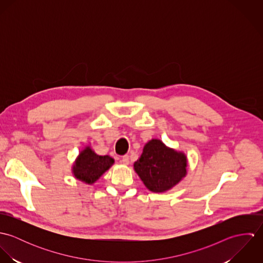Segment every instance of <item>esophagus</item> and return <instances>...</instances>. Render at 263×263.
I'll use <instances>...</instances> for the list:
<instances>
[{"mask_svg": "<svg viewBox=\"0 0 263 263\" xmlns=\"http://www.w3.org/2000/svg\"><path fill=\"white\" fill-rule=\"evenodd\" d=\"M121 162H122L123 165H128L129 164V157H128V155H124L122 157V159H121Z\"/></svg>", "mask_w": 263, "mask_h": 263, "instance_id": "obj_1", "label": "esophagus"}]
</instances>
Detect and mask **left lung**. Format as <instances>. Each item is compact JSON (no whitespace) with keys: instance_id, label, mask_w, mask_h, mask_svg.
I'll return each instance as SVG.
<instances>
[{"instance_id":"left-lung-1","label":"left lung","mask_w":263,"mask_h":263,"mask_svg":"<svg viewBox=\"0 0 263 263\" xmlns=\"http://www.w3.org/2000/svg\"><path fill=\"white\" fill-rule=\"evenodd\" d=\"M188 161L182 151L167 147L161 140L152 139L143 149L134 169L152 192H166L187 175Z\"/></svg>"}]
</instances>
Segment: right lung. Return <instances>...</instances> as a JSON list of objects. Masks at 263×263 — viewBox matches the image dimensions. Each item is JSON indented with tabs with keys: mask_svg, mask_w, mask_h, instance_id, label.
Masks as SVG:
<instances>
[{
	"mask_svg": "<svg viewBox=\"0 0 263 263\" xmlns=\"http://www.w3.org/2000/svg\"><path fill=\"white\" fill-rule=\"evenodd\" d=\"M114 164L110 156H100L91 146H86L76 158L72 166V174L77 180L85 184H94Z\"/></svg>",
	"mask_w": 263,
	"mask_h": 263,
	"instance_id": "right-lung-1",
	"label": "right lung"
}]
</instances>
